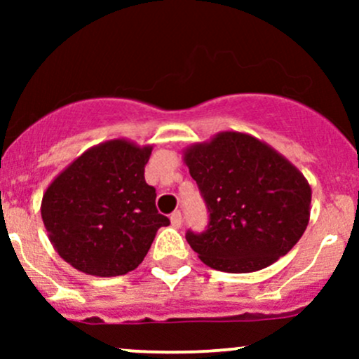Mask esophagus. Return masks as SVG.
Instances as JSON below:
<instances>
[{
	"instance_id": "obj_1",
	"label": "esophagus",
	"mask_w": 359,
	"mask_h": 359,
	"mask_svg": "<svg viewBox=\"0 0 359 359\" xmlns=\"http://www.w3.org/2000/svg\"><path fill=\"white\" fill-rule=\"evenodd\" d=\"M170 222H172L173 227H180V224H182V215H180V212H173L172 215H170Z\"/></svg>"
}]
</instances>
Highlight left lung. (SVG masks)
<instances>
[{
	"label": "left lung",
	"instance_id": "obj_1",
	"mask_svg": "<svg viewBox=\"0 0 359 359\" xmlns=\"http://www.w3.org/2000/svg\"><path fill=\"white\" fill-rule=\"evenodd\" d=\"M210 212L205 233L186 240L208 267L253 273L287 255L311 215V186L269 144L241 132H220L184 151Z\"/></svg>",
	"mask_w": 359,
	"mask_h": 359
}]
</instances>
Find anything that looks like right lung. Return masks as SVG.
<instances>
[{"label":"right lung","mask_w":359,"mask_h":359,"mask_svg":"<svg viewBox=\"0 0 359 359\" xmlns=\"http://www.w3.org/2000/svg\"><path fill=\"white\" fill-rule=\"evenodd\" d=\"M153 146L112 139L86 149L46 187L41 219L55 252L90 276H121L170 220L144 179Z\"/></svg>","instance_id":"1"}]
</instances>
